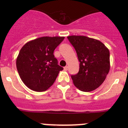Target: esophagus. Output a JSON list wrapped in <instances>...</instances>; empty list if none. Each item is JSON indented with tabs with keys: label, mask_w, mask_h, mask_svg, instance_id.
Here are the masks:
<instances>
[{
	"label": "esophagus",
	"mask_w": 128,
	"mask_h": 128,
	"mask_svg": "<svg viewBox=\"0 0 128 128\" xmlns=\"http://www.w3.org/2000/svg\"><path fill=\"white\" fill-rule=\"evenodd\" d=\"M64 70H68V66L64 67Z\"/></svg>",
	"instance_id": "1"
}]
</instances>
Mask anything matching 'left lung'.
Segmentation results:
<instances>
[{
  "label": "left lung",
  "mask_w": 128,
  "mask_h": 128,
  "mask_svg": "<svg viewBox=\"0 0 128 128\" xmlns=\"http://www.w3.org/2000/svg\"><path fill=\"white\" fill-rule=\"evenodd\" d=\"M68 38L80 62L79 71L71 76L74 84L82 92L95 90L102 84L109 72V50L99 40L85 36L72 35Z\"/></svg>",
  "instance_id": "8db88e82"
}]
</instances>
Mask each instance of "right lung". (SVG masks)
I'll list each match as a JSON object with an SVG mask.
<instances>
[{
    "label": "right lung",
    "instance_id": "1",
    "mask_svg": "<svg viewBox=\"0 0 128 128\" xmlns=\"http://www.w3.org/2000/svg\"><path fill=\"white\" fill-rule=\"evenodd\" d=\"M64 36H43L26 42L16 60V69L26 87L36 92L48 90L63 68L53 54Z\"/></svg>",
    "mask_w": 128,
    "mask_h": 128
}]
</instances>
